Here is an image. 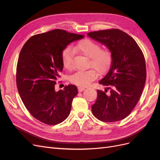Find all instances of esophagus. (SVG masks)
Wrapping results in <instances>:
<instances>
[{"instance_id": "obj_1", "label": "esophagus", "mask_w": 160, "mask_h": 160, "mask_svg": "<svg viewBox=\"0 0 160 160\" xmlns=\"http://www.w3.org/2000/svg\"><path fill=\"white\" fill-rule=\"evenodd\" d=\"M85 89V88H83V87H79L78 88V91L79 92H82L83 91H84Z\"/></svg>"}]
</instances>
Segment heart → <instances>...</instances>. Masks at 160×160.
<instances>
[{
	"label": "heart",
	"mask_w": 160,
	"mask_h": 160,
	"mask_svg": "<svg viewBox=\"0 0 160 160\" xmlns=\"http://www.w3.org/2000/svg\"><path fill=\"white\" fill-rule=\"evenodd\" d=\"M73 49L89 57V65L93 68L87 71H77L72 75L69 80L75 85L80 87L89 85L98 77V72L99 74L105 73L112 63L113 54L111 51L108 48L101 49L99 44L89 38H85L79 41L73 47ZM73 57L74 51L71 47H67L62 51L61 59L65 69L68 70L72 69Z\"/></svg>",
	"instance_id": "1"
}]
</instances>
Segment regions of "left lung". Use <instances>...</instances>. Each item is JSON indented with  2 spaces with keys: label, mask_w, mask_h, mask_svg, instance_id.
<instances>
[{
  "label": "left lung",
  "mask_w": 160,
  "mask_h": 160,
  "mask_svg": "<svg viewBox=\"0 0 160 160\" xmlns=\"http://www.w3.org/2000/svg\"><path fill=\"white\" fill-rule=\"evenodd\" d=\"M88 35L107 46L113 54L110 69L99 82L107 88L105 91L97 90L98 99L92 105V113L104 122L123 119L136 106L146 83L143 52L132 37L118 28L90 32Z\"/></svg>",
  "instance_id": "1"
}]
</instances>
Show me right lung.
Returning a JSON list of instances; mask_svg holds the SVG:
<instances>
[{
  "mask_svg": "<svg viewBox=\"0 0 160 160\" xmlns=\"http://www.w3.org/2000/svg\"><path fill=\"white\" fill-rule=\"evenodd\" d=\"M84 35L55 29L31 37L23 45L17 65L18 93L34 118L47 125H57L68 117L78 90L66 85L56 92L55 85L62 71L61 55L69 43Z\"/></svg>",
  "mask_w": 160,
  "mask_h": 160,
  "instance_id": "obj_1",
  "label": "right lung"
}]
</instances>
